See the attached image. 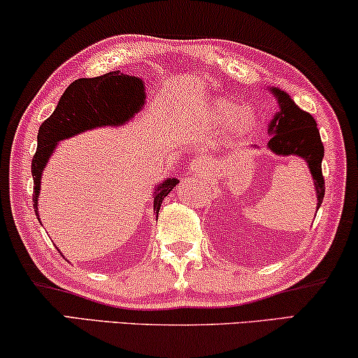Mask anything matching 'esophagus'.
<instances>
[{
  "label": "esophagus",
  "mask_w": 358,
  "mask_h": 358,
  "mask_svg": "<svg viewBox=\"0 0 358 358\" xmlns=\"http://www.w3.org/2000/svg\"><path fill=\"white\" fill-rule=\"evenodd\" d=\"M191 172L193 173H203L204 172V169H206V162L204 160H201V159H196V160H193V162H191Z\"/></svg>",
  "instance_id": "1"
}]
</instances>
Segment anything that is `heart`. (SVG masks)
<instances>
[{
	"label": "heart",
	"instance_id": "obj_1",
	"mask_svg": "<svg viewBox=\"0 0 358 358\" xmlns=\"http://www.w3.org/2000/svg\"><path fill=\"white\" fill-rule=\"evenodd\" d=\"M206 120L213 127H229L235 136L251 133L258 123V115L251 107L240 108L230 99L220 97L213 100L206 108Z\"/></svg>",
	"mask_w": 358,
	"mask_h": 358
}]
</instances>
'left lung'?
I'll return each mask as SVG.
<instances>
[{"instance_id":"1","label":"left lung","mask_w":358,"mask_h":358,"mask_svg":"<svg viewBox=\"0 0 358 358\" xmlns=\"http://www.w3.org/2000/svg\"><path fill=\"white\" fill-rule=\"evenodd\" d=\"M278 102V112L268 124V150L279 157H299L308 165L313 177L316 193V213L324 198V178L321 172V162L324 157V145L321 143L320 129L315 118L299 105L287 92L279 87H269ZM258 149V145H251Z\"/></svg>"}]
</instances>
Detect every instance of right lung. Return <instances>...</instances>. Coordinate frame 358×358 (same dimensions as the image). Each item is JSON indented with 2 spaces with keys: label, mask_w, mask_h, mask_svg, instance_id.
<instances>
[{
  "label": "right lung",
  "mask_w": 358,
  "mask_h": 358,
  "mask_svg": "<svg viewBox=\"0 0 358 358\" xmlns=\"http://www.w3.org/2000/svg\"><path fill=\"white\" fill-rule=\"evenodd\" d=\"M145 103L144 80L122 71H110L103 76L83 78L69 84L55 112L40 124L37 152L32 157L34 210L38 215V194L43 170L63 139L97 128H117L134 120ZM180 181L165 178L152 191L154 215L159 217L160 206ZM59 251V250H58Z\"/></svg>",
  "instance_id": "1"
}]
</instances>
